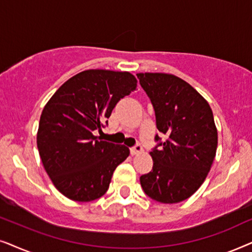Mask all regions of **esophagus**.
I'll return each instance as SVG.
<instances>
[{"label":"esophagus","instance_id":"1","mask_svg":"<svg viewBox=\"0 0 252 252\" xmlns=\"http://www.w3.org/2000/svg\"><path fill=\"white\" fill-rule=\"evenodd\" d=\"M130 152H131L132 156H137V154H140L143 152V147L140 144H136L135 146L130 149Z\"/></svg>","mask_w":252,"mask_h":252}]
</instances>
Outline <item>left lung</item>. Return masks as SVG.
I'll return each mask as SVG.
<instances>
[{"mask_svg": "<svg viewBox=\"0 0 252 252\" xmlns=\"http://www.w3.org/2000/svg\"><path fill=\"white\" fill-rule=\"evenodd\" d=\"M152 102L157 128L167 136L150 152L152 170L140 176L150 198L174 204L186 200L205 181L218 146V131L209 102L186 80L170 73H137ZM159 149H158L157 147Z\"/></svg>", "mask_w": 252, "mask_h": 252, "instance_id": "left-lung-1", "label": "left lung"}]
</instances>
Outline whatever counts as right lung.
I'll use <instances>...</instances> for the list:
<instances>
[{"instance_id": "obj_1", "label": "right lung", "mask_w": 252, "mask_h": 252, "mask_svg": "<svg viewBox=\"0 0 252 252\" xmlns=\"http://www.w3.org/2000/svg\"><path fill=\"white\" fill-rule=\"evenodd\" d=\"M136 87V77L128 71L85 70L46 103L36 145L43 168L66 198L91 202L108 190L114 170L130 151L94 133L101 132L116 103Z\"/></svg>"}]
</instances>
